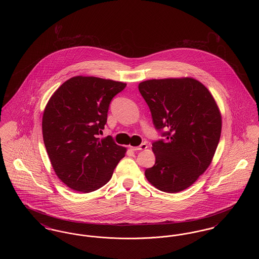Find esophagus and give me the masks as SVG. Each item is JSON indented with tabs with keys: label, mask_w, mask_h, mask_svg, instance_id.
Returning <instances> with one entry per match:
<instances>
[{
	"label": "esophagus",
	"mask_w": 259,
	"mask_h": 259,
	"mask_svg": "<svg viewBox=\"0 0 259 259\" xmlns=\"http://www.w3.org/2000/svg\"><path fill=\"white\" fill-rule=\"evenodd\" d=\"M148 148V146H147V144H141L139 147H130V148L132 149V150H134V151H137V150H144V149H146V148Z\"/></svg>",
	"instance_id": "34e87169"
}]
</instances>
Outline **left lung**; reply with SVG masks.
I'll use <instances>...</instances> for the list:
<instances>
[{"label": "left lung", "mask_w": 259, "mask_h": 259, "mask_svg": "<svg viewBox=\"0 0 259 259\" xmlns=\"http://www.w3.org/2000/svg\"><path fill=\"white\" fill-rule=\"evenodd\" d=\"M155 129L164 139L152 144L155 164L148 182L176 193L207 170L222 133V115L209 90L194 78L149 79L139 84Z\"/></svg>", "instance_id": "left-lung-1"}]
</instances>
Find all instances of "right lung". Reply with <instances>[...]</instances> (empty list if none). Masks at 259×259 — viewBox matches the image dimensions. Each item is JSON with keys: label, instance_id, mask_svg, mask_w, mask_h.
Masks as SVG:
<instances>
[{"label": "right lung", "instance_id": "obj_1", "mask_svg": "<svg viewBox=\"0 0 259 259\" xmlns=\"http://www.w3.org/2000/svg\"><path fill=\"white\" fill-rule=\"evenodd\" d=\"M126 83L74 76L50 99L42 115V137L51 165L62 182L80 192L106 185L126 148L111 136L100 139L112 98Z\"/></svg>", "mask_w": 259, "mask_h": 259}]
</instances>
